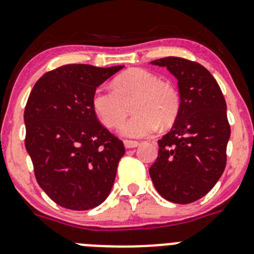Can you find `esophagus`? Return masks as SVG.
I'll list each match as a JSON object with an SVG mask.
<instances>
[{
	"mask_svg": "<svg viewBox=\"0 0 254 254\" xmlns=\"http://www.w3.org/2000/svg\"><path fill=\"white\" fill-rule=\"evenodd\" d=\"M123 143H125L126 149H134V147H137L138 145H140L137 141H129V140H125L123 141Z\"/></svg>",
	"mask_w": 254,
	"mask_h": 254,
	"instance_id": "34e87169",
	"label": "esophagus"
}]
</instances>
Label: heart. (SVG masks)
<instances>
[{
	"label": "heart",
	"instance_id": "heart-1",
	"mask_svg": "<svg viewBox=\"0 0 254 254\" xmlns=\"http://www.w3.org/2000/svg\"><path fill=\"white\" fill-rule=\"evenodd\" d=\"M112 87L113 90H96L91 98V107L103 125L116 127L128 113V105L133 103V116L118 128L123 137H146L158 128L159 123L167 127L177 118L181 105L178 91L150 71L129 69L118 76Z\"/></svg>",
	"mask_w": 254,
	"mask_h": 254
}]
</instances>
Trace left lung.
I'll list each match as a JSON object with an SVG mask.
<instances>
[{
    "label": "left lung",
    "mask_w": 254,
    "mask_h": 254,
    "mask_svg": "<svg viewBox=\"0 0 254 254\" xmlns=\"http://www.w3.org/2000/svg\"><path fill=\"white\" fill-rule=\"evenodd\" d=\"M150 64L167 67L176 76L181 96L176 122L158 141L150 177L159 194L170 202H194L210 192L225 169L230 137L225 99L202 64L179 57Z\"/></svg>",
    "instance_id": "obj_1"
}]
</instances>
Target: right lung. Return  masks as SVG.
Listing matches in <instances>:
<instances>
[{
    "label": "right lung",
    "mask_w": 254,
    "mask_h": 254,
    "mask_svg": "<svg viewBox=\"0 0 254 254\" xmlns=\"http://www.w3.org/2000/svg\"><path fill=\"white\" fill-rule=\"evenodd\" d=\"M123 67L66 64L44 73L29 95L26 151L38 185L62 207L90 210L111 193L125 146L98 121L91 98Z\"/></svg>",
    "instance_id": "obj_1"
}]
</instances>
